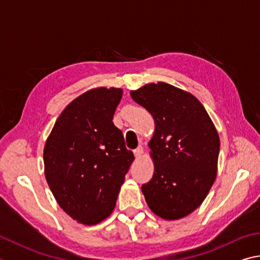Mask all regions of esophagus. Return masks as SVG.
Returning a JSON list of instances; mask_svg holds the SVG:
<instances>
[{
	"instance_id": "esophagus-1",
	"label": "esophagus",
	"mask_w": 260,
	"mask_h": 260,
	"mask_svg": "<svg viewBox=\"0 0 260 260\" xmlns=\"http://www.w3.org/2000/svg\"><path fill=\"white\" fill-rule=\"evenodd\" d=\"M142 153H143V148L142 146H138V148H136L135 150H134V154H135V157L136 158H139V157H141V155H142Z\"/></svg>"
}]
</instances>
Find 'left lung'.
<instances>
[{
    "label": "left lung",
    "instance_id": "1",
    "mask_svg": "<svg viewBox=\"0 0 260 260\" xmlns=\"http://www.w3.org/2000/svg\"><path fill=\"white\" fill-rule=\"evenodd\" d=\"M131 96L155 122L149 142L154 173L142 185L146 204L165 219L185 217L202 204L214 184L218 133L200 101L172 85L148 84Z\"/></svg>",
    "mask_w": 260,
    "mask_h": 260
}]
</instances>
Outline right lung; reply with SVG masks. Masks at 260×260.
<instances>
[{
	"label": "right lung",
	"mask_w": 260,
	"mask_h": 260,
	"mask_svg": "<svg viewBox=\"0 0 260 260\" xmlns=\"http://www.w3.org/2000/svg\"><path fill=\"white\" fill-rule=\"evenodd\" d=\"M120 88L91 89L67 106L44 146L45 178L63 211L85 225L106 219L134 160L112 119Z\"/></svg>",
	"instance_id": "right-lung-1"
}]
</instances>
